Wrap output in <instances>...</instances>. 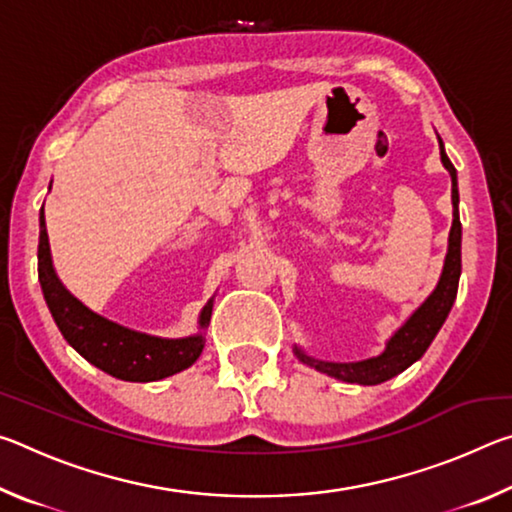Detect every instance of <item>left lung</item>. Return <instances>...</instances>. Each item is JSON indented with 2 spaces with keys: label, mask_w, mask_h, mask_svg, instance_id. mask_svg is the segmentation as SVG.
Masks as SVG:
<instances>
[{
  "label": "left lung",
  "mask_w": 512,
  "mask_h": 512,
  "mask_svg": "<svg viewBox=\"0 0 512 512\" xmlns=\"http://www.w3.org/2000/svg\"><path fill=\"white\" fill-rule=\"evenodd\" d=\"M440 144V160H443L445 169L452 176V205H454V221L452 230H449V244L445 255V266L440 273V280L431 296L422 302V305L413 311L409 320L397 329V332L388 339L386 350L377 354V357L363 359V361H350V363H334V361H318L309 354L302 352L298 345L293 348L296 357L307 363V366L316 368L325 375L348 381V384H361V386H375L381 381L393 379L400 375L411 363L418 361L431 341L436 339L438 329L443 327L445 318L452 311L458 291V277H461V219H458V183H456V169L449 162L443 140L438 137Z\"/></svg>",
  "instance_id": "left-lung-1"
}]
</instances>
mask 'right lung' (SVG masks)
<instances>
[{
  "label": "right lung",
  "instance_id": "right-lung-1",
  "mask_svg": "<svg viewBox=\"0 0 512 512\" xmlns=\"http://www.w3.org/2000/svg\"><path fill=\"white\" fill-rule=\"evenodd\" d=\"M38 280L45 293L47 307L54 316L60 334L92 366L124 381H158L185 370L201 357L205 348L203 334L187 339H158L94 314L69 293L58 280L51 262L45 210H40L38 241ZM212 318V300L198 316V327L205 329Z\"/></svg>",
  "mask_w": 512,
  "mask_h": 512
}]
</instances>
